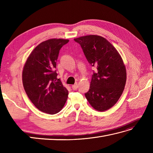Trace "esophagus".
<instances>
[{"label": "esophagus", "instance_id": "obj_1", "mask_svg": "<svg viewBox=\"0 0 153 153\" xmlns=\"http://www.w3.org/2000/svg\"><path fill=\"white\" fill-rule=\"evenodd\" d=\"M71 88H72L73 90H77V89L78 88V85H77V83L74 84L72 86H71Z\"/></svg>", "mask_w": 153, "mask_h": 153}]
</instances>
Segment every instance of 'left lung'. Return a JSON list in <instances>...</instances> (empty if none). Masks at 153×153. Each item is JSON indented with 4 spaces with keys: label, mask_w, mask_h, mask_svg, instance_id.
I'll use <instances>...</instances> for the list:
<instances>
[{
    "label": "left lung",
    "mask_w": 153,
    "mask_h": 153,
    "mask_svg": "<svg viewBox=\"0 0 153 153\" xmlns=\"http://www.w3.org/2000/svg\"><path fill=\"white\" fill-rule=\"evenodd\" d=\"M84 54L97 71L93 72L86 99L94 109L100 112L111 108L124 89L126 70L122 58L114 47L105 38L95 35L74 39Z\"/></svg>",
    "instance_id": "8db88e82"
}]
</instances>
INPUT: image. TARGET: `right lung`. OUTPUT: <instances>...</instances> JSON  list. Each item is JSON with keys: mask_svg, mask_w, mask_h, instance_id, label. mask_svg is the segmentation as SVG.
Listing matches in <instances>:
<instances>
[{"mask_svg": "<svg viewBox=\"0 0 153 153\" xmlns=\"http://www.w3.org/2000/svg\"><path fill=\"white\" fill-rule=\"evenodd\" d=\"M68 39H51L42 42L31 52L22 72V82L27 97L41 112L54 114L62 109L68 91L58 74L56 60L60 48Z\"/></svg>", "mask_w": 153, "mask_h": 153, "instance_id": "obj_1", "label": "right lung"}]
</instances>
